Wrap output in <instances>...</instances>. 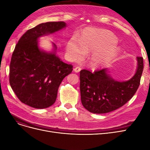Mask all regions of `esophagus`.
<instances>
[{"label": "esophagus", "mask_w": 150, "mask_h": 150, "mask_svg": "<svg viewBox=\"0 0 150 150\" xmlns=\"http://www.w3.org/2000/svg\"><path fill=\"white\" fill-rule=\"evenodd\" d=\"M81 70V68L79 66H76L74 68V71L76 72H79Z\"/></svg>", "instance_id": "obj_1"}]
</instances>
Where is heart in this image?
<instances>
[{
	"label": "heart",
	"mask_w": 150,
	"mask_h": 150,
	"mask_svg": "<svg viewBox=\"0 0 150 150\" xmlns=\"http://www.w3.org/2000/svg\"><path fill=\"white\" fill-rule=\"evenodd\" d=\"M117 39L108 31L87 29L81 34L79 42L72 39L67 45V51L74 60L80 59L84 54L95 51L91 57L93 64H104L116 56L119 51Z\"/></svg>",
	"instance_id": "1"
}]
</instances>
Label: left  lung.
Returning a JSON list of instances; mask_svg holds the SVG:
<instances>
[{
  "instance_id": "1",
  "label": "left lung",
  "mask_w": 150,
  "mask_h": 150,
  "mask_svg": "<svg viewBox=\"0 0 150 150\" xmlns=\"http://www.w3.org/2000/svg\"><path fill=\"white\" fill-rule=\"evenodd\" d=\"M137 61L136 74L125 82L112 79L106 69L93 72L81 70L80 91L83 106L91 112L102 114L116 110L129 101L138 89L143 71V57H137Z\"/></svg>"
}]
</instances>
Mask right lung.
Wrapping results in <instances>:
<instances>
[{
    "label": "right lung",
    "instance_id": "right-lung-1",
    "mask_svg": "<svg viewBox=\"0 0 150 150\" xmlns=\"http://www.w3.org/2000/svg\"><path fill=\"white\" fill-rule=\"evenodd\" d=\"M66 25L62 21L40 24L27 30L16 44L10 63L9 83L18 99L27 105L38 109L52 106L62 81L73 69L55 52L40 51L38 45L40 36Z\"/></svg>",
    "mask_w": 150,
    "mask_h": 150
}]
</instances>
